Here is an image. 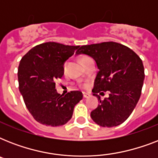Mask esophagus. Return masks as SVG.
Returning <instances> with one entry per match:
<instances>
[{
	"label": "esophagus",
	"instance_id": "1",
	"mask_svg": "<svg viewBox=\"0 0 158 158\" xmlns=\"http://www.w3.org/2000/svg\"><path fill=\"white\" fill-rule=\"evenodd\" d=\"M91 97V94H89V93H84V98H89Z\"/></svg>",
	"mask_w": 158,
	"mask_h": 158
}]
</instances>
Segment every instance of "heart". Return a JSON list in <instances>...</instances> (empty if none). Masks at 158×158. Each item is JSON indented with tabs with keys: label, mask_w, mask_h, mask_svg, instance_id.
<instances>
[{
	"label": "heart",
	"mask_w": 158,
	"mask_h": 158,
	"mask_svg": "<svg viewBox=\"0 0 158 158\" xmlns=\"http://www.w3.org/2000/svg\"><path fill=\"white\" fill-rule=\"evenodd\" d=\"M87 58H89V57L88 56H83L81 58V63L83 61H84V60H85L87 59ZM66 65H67V63L66 62H65V63H64V64H63V68H62V69H63V71H65V69H66Z\"/></svg>",
	"instance_id": "b5f03b06"
}]
</instances>
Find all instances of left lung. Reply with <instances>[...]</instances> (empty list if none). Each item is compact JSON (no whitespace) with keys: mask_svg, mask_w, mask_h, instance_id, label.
Returning <instances> with one entry per match:
<instances>
[{"mask_svg":"<svg viewBox=\"0 0 158 158\" xmlns=\"http://www.w3.org/2000/svg\"><path fill=\"white\" fill-rule=\"evenodd\" d=\"M77 55L84 54L96 61L99 71L94 80V96L100 101L90 115L102 127L122 124L132 113L142 91L144 68L142 60L130 48L114 42L82 46ZM110 92L102 101L98 93Z\"/></svg>","mask_w":158,"mask_h":158,"instance_id":"1","label":"left lung"}]
</instances>
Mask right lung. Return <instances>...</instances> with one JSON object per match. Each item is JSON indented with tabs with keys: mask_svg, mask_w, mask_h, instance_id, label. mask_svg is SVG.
<instances>
[{
	"mask_svg": "<svg viewBox=\"0 0 158 158\" xmlns=\"http://www.w3.org/2000/svg\"><path fill=\"white\" fill-rule=\"evenodd\" d=\"M79 48L49 42L34 47L21 59L19 89L28 111L38 122L50 126L66 124L75 105L83 98L80 91L60 95L55 83L64 74V62Z\"/></svg>",
	"mask_w": 158,
	"mask_h": 158,
	"instance_id": "add662e5",
	"label": "right lung"
}]
</instances>
